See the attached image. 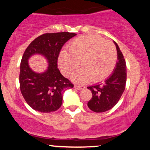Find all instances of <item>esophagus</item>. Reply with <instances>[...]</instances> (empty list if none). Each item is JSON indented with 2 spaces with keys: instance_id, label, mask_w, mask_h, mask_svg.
I'll return each instance as SVG.
<instances>
[{
  "instance_id": "obj_1",
  "label": "esophagus",
  "mask_w": 150,
  "mask_h": 150,
  "mask_svg": "<svg viewBox=\"0 0 150 150\" xmlns=\"http://www.w3.org/2000/svg\"><path fill=\"white\" fill-rule=\"evenodd\" d=\"M75 88H76L78 90H82V89H84L85 88V86H80V85H75Z\"/></svg>"
}]
</instances>
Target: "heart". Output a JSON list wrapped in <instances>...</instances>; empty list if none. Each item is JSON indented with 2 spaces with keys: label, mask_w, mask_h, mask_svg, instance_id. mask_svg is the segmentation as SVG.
<instances>
[{
  "label": "heart",
  "mask_w": 150,
  "mask_h": 150,
  "mask_svg": "<svg viewBox=\"0 0 150 150\" xmlns=\"http://www.w3.org/2000/svg\"><path fill=\"white\" fill-rule=\"evenodd\" d=\"M117 52L111 42L94 35L77 37L70 44L68 52L62 51L58 56V65L65 76H69L77 68H82L72 76L76 83L90 80L99 82L112 73L116 64Z\"/></svg>",
  "instance_id": "1"
}]
</instances>
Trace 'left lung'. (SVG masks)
Wrapping results in <instances>:
<instances>
[{
    "instance_id": "8db88e82",
    "label": "left lung",
    "mask_w": 150,
    "mask_h": 150,
    "mask_svg": "<svg viewBox=\"0 0 150 150\" xmlns=\"http://www.w3.org/2000/svg\"><path fill=\"white\" fill-rule=\"evenodd\" d=\"M113 43L116 47L118 61L113 73L103 83L87 87L92 93V97L87 103V106L96 113L105 112L112 108L119 101L125 90L126 63L118 44L115 42Z\"/></svg>"
}]
</instances>
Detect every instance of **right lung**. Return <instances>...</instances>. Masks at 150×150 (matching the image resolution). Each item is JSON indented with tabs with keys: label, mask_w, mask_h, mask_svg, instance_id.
I'll return each instance as SVG.
<instances>
[{
	"label": "right lung",
	"mask_w": 150,
	"mask_h": 150,
	"mask_svg": "<svg viewBox=\"0 0 150 150\" xmlns=\"http://www.w3.org/2000/svg\"><path fill=\"white\" fill-rule=\"evenodd\" d=\"M75 35L66 32L42 34L25 50L20 63V91L26 102L35 111L50 113L58 110L63 101L62 93L73 87L58 69V58L65 43ZM34 54L42 55L47 61V69L43 73L34 71L28 65V59Z\"/></svg>",
	"instance_id": "obj_1"
}]
</instances>
